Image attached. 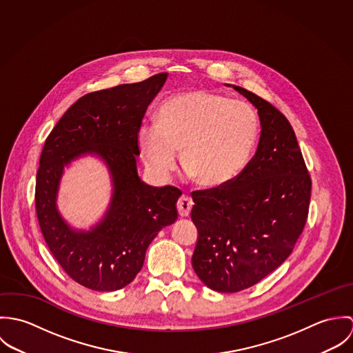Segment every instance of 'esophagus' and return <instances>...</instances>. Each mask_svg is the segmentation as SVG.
I'll list each match as a JSON object with an SVG mask.
<instances>
[{
    "instance_id": "34e87169",
    "label": "esophagus",
    "mask_w": 353,
    "mask_h": 353,
    "mask_svg": "<svg viewBox=\"0 0 353 353\" xmlns=\"http://www.w3.org/2000/svg\"><path fill=\"white\" fill-rule=\"evenodd\" d=\"M193 200L189 196H182L178 202H176V208H178V213L181 217H188L190 214V210L193 208Z\"/></svg>"
}]
</instances>
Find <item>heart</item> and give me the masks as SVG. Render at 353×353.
<instances>
[{
  "instance_id": "obj_1",
  "label": "heart",
  "mask_w": 353,
  "mask_h": 353,
  "mask_svg": "<svg viewBox=\"0 0 353 353\" xmlns=\"http://www.w3.org/2000/svg\"><path fill=\"white\" fill-rule=\"evenodd\" d=\"M258 115L249 103L210 91L172 97L159 119L144 121L137 133L152 172L165 176L183 150L185 172L202 188H221L248 165L258 137Z\"/></svg>"
}]
</instances>
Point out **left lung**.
I'll use <instances>...</instances> for the list:
<instances>
[{"label":"left lung","instance_id":"obj_1","mask_svg":"<svg viewBox=\"0 0 353 353\" xmlns=\"http://www.w3.org/2000/svg\"><path fill=\"white\" fill-rule=\"evenodd\" d=\"M230 87L258 110L261 137L234 181L192 193V220L199 231L193 269L217 292L252 287L290 256L311 196V178L288 119L250 91Z\"/></svg>","mask_w":353,"mask_h":353}]
</instances>
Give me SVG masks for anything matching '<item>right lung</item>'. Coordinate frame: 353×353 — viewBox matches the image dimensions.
<instances>
[{"label": "right lung", "mask_w": 353, "mask_h": 353, "mask_svg": "<svg viewBox=\"0 0 353 353\" xmlns=\"http://www.w3.org/2000/svg\"><path fill=\"white\" fill-rule=\"evenodd\" d=\"M165 80L167 73H160L84 95L68 108L45 143L35 189L39 225L62 269L90 290L110 292L130 284L159 231L178 219L182 192L147 185L136 161L139 128ZM85 154L105 161L113 182L109 209L88 232L72 229L56 208L64 167Z\"/></svg>", "instance_id": "obj_1"}]
</instances>
